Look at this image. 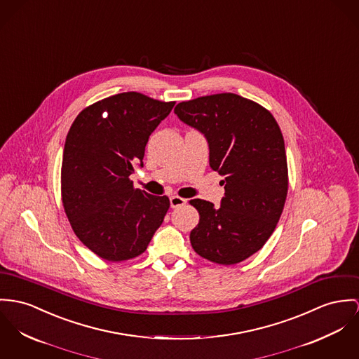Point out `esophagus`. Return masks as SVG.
<instances>
[{
  "mask_svg": "<svg viewBox=\"0 0 359 359\" xmlns=\"http://www.w3.org/2000/svg\"><path fill=\"white\" fill-rule=\"evenodd\" d=\"M169 202H170V208H179V206H183V205H186V199H183V198H180V196H177V195H172L170 198H169Z\"/></svg>",
  "mask_w": 359,
  "mask_h": 359,
  "instance_id": "esophagus-1",
  "label": "esophagus"
}]
</instances>
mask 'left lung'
Returning a JSON list of instances; mask_svg holds the SVG:
<instances>
[{"label": "left lung", "mask_w": 359, "mask_h": 359, "mask_svg": "<svg viewBox=\"0 0 359 359\" xmlns=\"http://www.w3.org/2000/svg\"><path fill=\"white\" fill-rule=\"evenodd\" d=\"M175 113L203 134L209 165L224 177L220 208L190 201L199 212L191 246L220 265L242 262L271 238L285 203L288 169L280 127L271 111L232 93L180 102Z\"/></svg>", "instance_id": "1"}]
</instances>
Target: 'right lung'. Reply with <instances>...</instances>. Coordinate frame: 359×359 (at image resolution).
Returning <instances> with one entry per match:
<instances>
[{
	"label": "right lung",
	"instance_id": "1",
	"mask_svg": "<svg viewBox=\"0 0 359 359\" xmlns=\"http://www.w3.org/2000/svg\"><path fill=\"white\" fill-rule=\"evenodd\" d=\"M175 102L140 93L111 95L83 109L65 139L61 195L76 236L98 257L126 261L140 255L163 224L168 196L134 189L151 133Z\"/></svg>",
	"mask_w": 359,
	"mask_h": 359
}]
</instances>
